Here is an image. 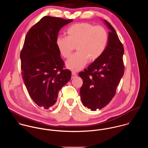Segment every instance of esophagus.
<instances>
[{
  "label": "esophagus",
  "mask_w": 148,
  "mask_h": 148,
  "mask_svg": "<svg viewBox=\"0 0 148 148\" xmlns=\"http://www.w3.org/2000/svg\"><path fill=\"white\" fill-rule=\"evenodd\" d=\"M76 76H77V74H76L75 72H72V77H71V79H72L75 78V77H76Z\"/></svg>",
  "instance_id": "esophagus-1"
}]
</instances>
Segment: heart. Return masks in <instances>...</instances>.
I'll return each instance as SVG.
<instances>
[{
    "label": "heart",
    "mask_w": 148,
    "mask_h": 148,
    "mask_svg": "<svg viewBox=\"0 0 148 148\" xmlns=\"http://www.w3.org/2000/svg\"><path fill=\"white\" fill-rule=\"evenodd\" d=\"M67 34V37L58 36L56 45L64 58H68L76 47L77 52L65 63L66 68L74 72L83 69L88 60L98 59L103 53L108 40V33L103 27L94 26L88 23L72 25L68 28Z\"/></svg>",
    "instance_id": "1"
}]
</instances>
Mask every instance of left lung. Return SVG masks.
Listing matches in <instances>:
<instances>
[{"label":"left lung","mask_w":148,"mask_h":148,"mask_svg":"<svg viewBox=\"0 0 148 148\" xmlns=\"http://www.w3.org/2000/svg\"><path fill=\"white\" fill-rule=\"evenodd\" d=\"M104 21L110 30L106 49L98 59L79 74L83 81L80 90L82 101L93 111L109 103L124 73L123 45L114 28Z\"/></svg>","instance_id":"left-lung-1"}]
</instances>
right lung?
<instances>
[{"label":"right lung","mask_w":148,"mask_h":148,"mask_svg":"<svg viewBox=\"0 0 148 148\" xmlns=\"http://www.w3.org/2000/svg\"><path fill=\"white\" fill-rule=\"evenodd\" d=\"M73 21L46 16L27 32L21 53L22 78L32 100L48 109L53 106L62 88L71 78L64 69L56 45L60 29Z\"/></svg>","instance_id":"obj_1"}]
</instances>
